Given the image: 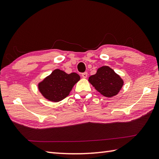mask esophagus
<instances>
[{
	"label": "esophagus",
	"instance_id": "obj_1",
	"mask_svg": "<svg viewBox=\"0 0 159 159\" xmlns=\"http://www.w3.org/2000/svg\"><path fill=\"white\" fill-rule=\"evenodd\" d=\"M81 76H83V78H84V79H86V78L87 77V72H85L82 73V75Z\"/></svg>",
	"mask_w": 159,
	"mask_h": 159
}]
</instances>
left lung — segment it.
<instances>
[{"label":"left lung","mask_w":159,"mask_h":159,"mask_svg":"<svg viewBox=\"0 0 159 159\" xmlns=\"http://www.w3.org/2000/svg\"><path fill=\"white\" fill-rule=\"evenodd\" d=\"M89 82L102 96L112 98L120 92L124 80L109 66H102L94 75L89 77Z\"/></svg>","instance_id":"left-lung-1"}]
</instances>
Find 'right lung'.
Instances as JSON below:
<instances>
[{
    "mask_svg": "<svg viewBox=\"0 0 159 159\" xmlns=\"http://www.w3.org/2000/svg\"><path fill=\"white\" fill-rule=\"evenodd\" d=\"M80 79V76L75 72L67 74L63 70L56 69L38 83V89L46 99L57 102L69 96Z\"/></svg>",
    "mask_w": 159,
    "mask_h": 159,
    "instance_id": "obj_1",
    "label": "right lung"
}]
</instances>
